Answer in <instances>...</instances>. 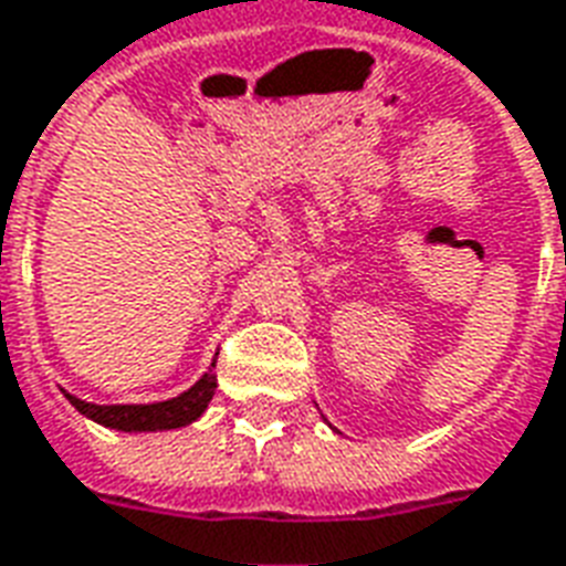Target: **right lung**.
I'll return each mask as SVG.
<instances>
[{
    "label": "right lung",
    "instance_id": "add662e5",
    "mask_svg": "<svg viewBox=\"0 0 566 566\" xmlns=\"http://www.w3.org/2000/svg\"><path fill=\"white\" fill-rule=\"evenodd\" d=\"M216 368V363H212ZM209 368L207 375L195 387L170 401H155V405H90L69 396V401L90 420L123 429V432H158V429H179L195 422L207 411L209 399L216 396V371Z\"/></svg>",
    "mask_w": 566,
    "mask_h": 566
}]
</instances>
